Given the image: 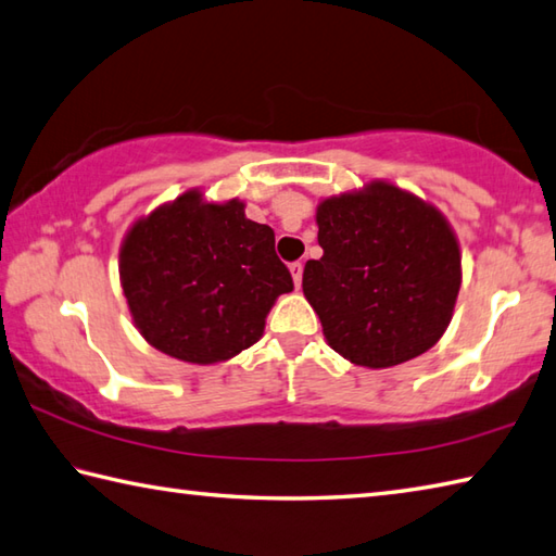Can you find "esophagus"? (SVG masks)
<instances>
[{
	"label": "esophagus",
	"mask_w": 556,
	"mask_h": 556,
	"mask_svg": "<svg viewBox=\"0 0 556 556\" xmlns=\"http://www.w3.org/2000/svg\"><path fill=\"white\" fill-rule=\"evenodd\" d=\"M291 277H294V285L301 287V275H304V265L301 262H291Z\"/></svg>",
	"instance_id": "esophagus-1"
}]
</instances>
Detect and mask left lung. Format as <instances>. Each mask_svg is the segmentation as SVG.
Listing matches in <instances>:
<instances>
[{"instance_id":"left-lung-1","label":"left lung","mask_w":556,"mask_h":556,"mask_svg":"<svg viewBox=\"0 0 556 556\" xmlns=\"http://www.w3.org/2000/svg\"><path fill=\"white\" fill-rule=\"evenodd\" d=\"M320 260L304 267V296L328 345L352 365L383 369L428 352L447 330L462 255L440 211L389 181L323 199Z\"/></svg>"}]
</instances>
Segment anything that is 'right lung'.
Segmentation results:
<instances>
[{"instance_id":"1","label":"right lung","mask_w":556,"mask_h":556,"mask_svg":"<svg viewBox=\"0 0 556 556\" xmlns=\"http://www.w3.org/2000/svg\"><path fill=\"white\" fill-rule=\"evenodd\" d=\"M118 275L140 336L191 365L255 345L277 296L294 289L275 230L250 220L243 201L208 204L199 189L130 226Z\"/></svg>"}]
</instances>
